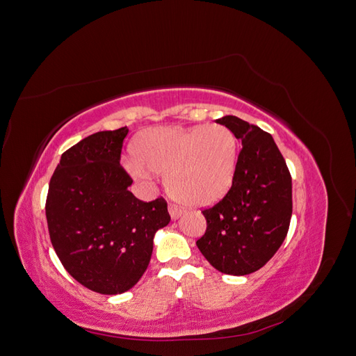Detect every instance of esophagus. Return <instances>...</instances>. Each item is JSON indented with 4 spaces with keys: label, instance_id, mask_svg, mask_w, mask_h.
<instances>
[{
    "label": "esophagus",
    "instance_id": "34e87169",
    "mask_svg": "<svg viewBox=\"0 0 356 356\" xmlns=\"http://www.w3.org/2000/svg\"><path fill=\"white\" fill-rule=\"evenodd\" d=\"M169 213L172 220H178L182 213H184V209L177 207V204H169Z\"/></svg>",
    "mask_w": 356,
    "mask_h": 356
}]
</instances>
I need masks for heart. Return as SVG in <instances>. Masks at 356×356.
Segmentation results:
<instances>
[{
  "label": "heart",
  "instance_id": "heart-1",
  "mask_svg": "<svg viewBox=\"0 0 356 356\" xmlns=\"http://www.w3.org/2000/svg\"><path fill=\"white\" fill-rule=\"evenodd\" d=\"M132 154L135 160H129L126 168L135 178L165 172L172 196L203 207L230 190L238 165V138L224 124L157 126L135 138Z\"/></svg>",
  "mask_w": 356,
  "mask_h": 356
}]
</instances>
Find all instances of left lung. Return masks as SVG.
Returning <instances> with one entry per match:
<instances>
[{"mask_svg": "<svg viewBox=\"0 0 356 356\" xmlns=\"http://www.w3.org/2000/svg\"><path fill=\"white\" fill-rule=\"evenodd\" d=\"M242 141L236 175L227 195L204 209L207 232L196 242L212 267L225 275L257 272L286 238L293 213V184L270 134L236 115H224Z\"/></svg>", "mask_w": 356, "mask_h": 356, "instance_id": "8db88e82", "label": "left lung"}]
</instances>
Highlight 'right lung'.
<instances>
[{"instance_id": "obj_1", "label": "right lung", "mask_w": 356, "mask_h": 356, "mask_svg": "<svg viewBox=\"0 0 356 356\" xmlns=\"http://www.w3.org/2000/svg\"><path fill=\"white\" fill-rule=\"evenodd\" d=\"M127 127L96 132L62 154L49 184L46 217L67 272L95 293L131 289L147 270L154 234L169 224L165 199L143 202L120 166Z\"/></svg>"}]
</instances>
